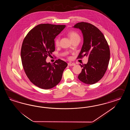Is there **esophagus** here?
Instances as JSON below:
<instances>
[{
  "instance_id": "obj_1",
  "label": "esophagus",
  "mask_w": 130,
  "mask_h": 130,
  "mask_svg": "<svg viewBox=\"0 0 130 130\" xmlns=\"http://www.w3.org/2000/svg\"><path fill=\"white\" fill-rule=\"evenodd\" d=\"M68 64L69 66H75V63L71 62H69L68 63Z\"/></svg>"
}]
</instances>
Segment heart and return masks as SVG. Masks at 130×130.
Instances as JSON below:
<instances>
[{"label": "heart", "mask_w": 130, "mask_h": 130, "mask_svg": "<svg viewBox=\"0 0 130 130\" xmlns=\"http://www.w3.org/2000/svg\"><path fill=\"white\" fill-rule=\"evenodd\" d=\"M68 36L70 37L71 39V40L72 39H76L77 38H79V35L77 33H76L75 31H70L69 32L68 34ZM55 44L56 46H58L59 45V37H57L55 39Z\"/></svg>", "instance_id": "1"}]
</instances>
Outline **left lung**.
I'll use <instances>...</instances> for the list:
<instances>
[{
    "instance_id": "8db88e82",
    "label": "left lung",
    "mask_w": 130,
    "mask_h": 130,
    "mask_svg": "<svg viewBox=\"0 0 130 130\" xmlns=\"http://www.w3.org/2000/svg\"><path fill=\"white\" fill-rule=\"evenodd\" d=\"M73 28H79L83 33V43L78 58L88 56L78 79L87 84L97 83L106 72L110 58L108 44L102 32L94 25L87 22H79Z\"/></svg>"
}]
</instances>
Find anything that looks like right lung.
<instances>
[{"label": "right lung", "instance_id": "right-lung-1", "mask_svg": "<svg viewBox=\"0 0 130 130\" xmlns=\"http://www.w3.org/2000/svg\"><path fill=\"white\" fill-rule=\"evenodd\" d=\"M65 25L42 24L30 30L24 39L21 58L24 70L33 84L47 90L60 82L68 64L60 59L53 64L46 59L55 51L54 39Z\"/></svg>", "mask_w": 130, "mask_h": 130}]
</instances>
